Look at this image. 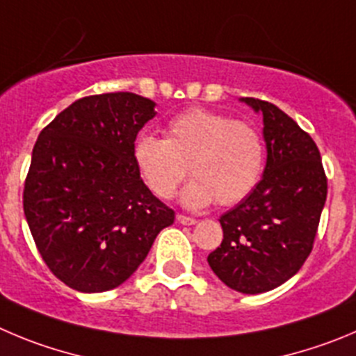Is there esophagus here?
<instances>
[{
    "label": "esophagus",
    "instance_id": "34e87169",
    "mask_svg": "<svg viewBox=\"0 0 356 356\" xmlns=\"http://www.w3.org/2000/svg\"><path fill=\"white\" fill-rule=\"evenodd\" d=\"M177 221L181 225H195L197 223V219H193V218H188V216H182V214H177Z\"/></svg>",
    "mask_w": 356,
    "mask_h": 356
}]
</instances>
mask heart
<instances>
[{
	"mask_svg": "<svg viewBox=\"0 0 356 356\" xmlns=\"http://www.w3.org/2000/svg\"><path fill=\"white\" fill-rule=\"evenodd\" d=\"M133 161L147 188L172 198L188 170L195 175L182 191L189 209L214 200L234 205L253 193L265 170V142L253 124L207 108H189L167 122L165 138L140 135Z\"/></svg>",
	"mask_w": 356,
	"mask_h": 356,
	"instance_id": "obj_1",
	"label": "heart"
}]
</instances>
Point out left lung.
Returning <instances> with one entry per match:
<instances>
[{
	"label": "left lung",
	"instance_id": "1",
	"mask_svg": "<svg viewBox=\"0 0 356 356\" xmlns=\"http://www.w3.org/2000/svg\"><path fill=\"white\" fill-rule=\"evenodd\" d=\"M264 115L267 163L253 193L219 218L223 242L207 257L228 288L270 291L293 277L313 249L327 200V177L316 144L268 102L241 98Z\"/></svg>",
	"mask_w": 356,
	"mask_h": 356
}]
</instances>
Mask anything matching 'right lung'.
<instances>
[{
    "instance_id": "add662e5",
    "label": "right lung",
    "mask_w": 356,
    "mask_h": 356,
    "mask_svg": "<svg viewBox=\"0 0 356 356\" xmlns=\"http://www.w3.org/2000/svg\"><path fill=\"white\" fill-rule=\"evenodd\" d=\"M156 103L135 92L73 102L42 129L24 184V216L52 274L82 293L118 288L174 223L133 161Z\"/></svg>"
}]
</instances>
